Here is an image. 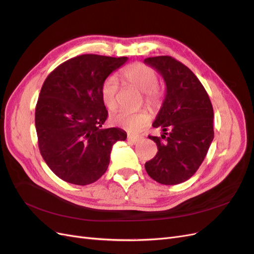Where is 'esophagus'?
<instances>
[{
  "instance_id": "obj_1",
  "label": "esophagus",
  "mask_w": 254,
  "mask_h": 254,
  "mask_svg": "<svg viewBox=\"0 0 254 254\" xmlns=\"http://www.w3.org/2000/svg\"><path fill=\"white\" fill-rule=\"evenodd\" d=\"M142 139L141 136H137V135H132V134H129L128 135V141L131 142V143H137L140 140Z\"/></svg>"
}]
</instances>
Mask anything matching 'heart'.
Wrapping results in <instances>:
<instances>
[{
    "label": "heart",
    "mask_w": 254,
    "mask_h": 254,
    "mask_svg": "<svg viewBox=\"0 0 254 254\" xmlns=\"http://www.w3.org/2000/svg\"><path fill=\"white\" fill-rule=\"evenodd\" d=\"M121 76L126 83L144 92V101L150 108L157 109L160 107L162 97L158 90V74L152 67L141 63L128 65L122 71ZM119 83L113 76H108L101 87V96L107 108L113 110L117 107V94ZM110 122L113 125L123 127L129 131H139L150 122V114L146 110L137 112L117 111L111 114Z\"/></svg>",
    "instance_id": "1"
}]
</instances>
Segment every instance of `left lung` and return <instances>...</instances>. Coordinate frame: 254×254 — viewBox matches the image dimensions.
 I'll list each match as a JSON object with an SVG mask.
<instances>
[{
	"instance_id": "8db88e82",
	"label": "left lung",
	"mask_w": 254,
	"mask_h": 254,
	"mask_svg": "<svg viewBox=\"0 0 254 254\" xmlns=\"http://www.w3.org/2000/svg\"><path fill=\"white\" fill-rule=\"evenodd\" d=\"M162 75L166 94L152 126L163 137L148 135L158 152L145 170L165 186L189 180L204 160L214 139L213 107L202 83L190 68L171 56L144 60Z\"/></svg>"
}]
</instances>
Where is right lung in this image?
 <instances>
[{
    "label": "right lung",
    "instance_id": "right-lung-1",
    "mask_svg": "<svg viewBox=\"0 0 254 254\" xmlns=\"http://www.w3.org/2000/svg\"><path fill=\"white\" fill-rule=\"evenodd\" d=\"M127 59L80 55L58 65L43 82L35 111L38 146L45 163L64 181L95 182L109 166L114 143L126 140L123 129L102 128L108 111L101 87Z\"/></svg>",
    "mask_w": 254,
    "mask_h": 254
}]
</instances>
